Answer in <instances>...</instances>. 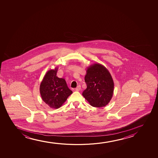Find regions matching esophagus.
Instances as JSON below:
<instances>
[{"label":"esophagus","mask_w":158,"mask_h":158,"mask_svg":"<svg viewBox=\"0 0 158 158\" xmlns=\"http://www.w3.org/2000/svg\"><path fill=\"white\" fill-rule=\"evenodd\" d=\"M80 89H81V86H80V85H78V86L77 87V88H76L75 90L76 91H79L80 90Z\"/></svg>","instance_id":"34e87169"}]
</instances>
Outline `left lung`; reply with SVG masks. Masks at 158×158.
Here are the masks:
<instances>
[{"label":"left lung","mask_w":158,"mask_h":158,"mask_svg":"<svg viewBox=\"0 0 158 158\" xmlns=\"http://www.w3.org/2000/svg\"><path fill=\"white\" fill-rule=\"evenodd\" d=\"M85 81L87 88L82 95L91 106L102 107L110 102L113 94L114 82L104 65L94 64L87 67Z\"/></svg>","instance_id":"left-lung-1"}]
</instances>
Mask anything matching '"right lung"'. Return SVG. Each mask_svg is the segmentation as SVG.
<instances>
[{"instance_id": "1", "label": "right lung", "mask_w": 158, "mask_h": 158, "mask_svg": "<svg viewBox=\"0 0 158 158\" xmlns=\"http://www.w3.org/2000/svg\"><path fill=\"white\" fill-rule=\"evenodd\" d=\"M58 67L48 71L40 85V93L44 102L50 107H60L72 93L64 79L56 76Z\"/></svg>"}]
</instances>
